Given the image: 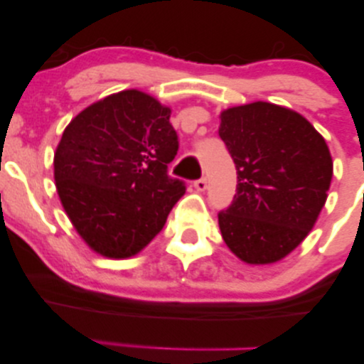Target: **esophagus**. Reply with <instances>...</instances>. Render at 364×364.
<instances>
[{"mask_svg": "<svg viewBox=\"0 0 364 364\" xmlns=\"http://www.w3.org/2000/svg\"><path fill=\"white\" fill-rule=\"evenodd\" d=\"M196 191H205L207 190V178H200L193 183Z\"/></svg>", "mask_w": 364, "mask_h": 364, "instance_id": "34e87169", "label": "esophagus"}]
</instances>
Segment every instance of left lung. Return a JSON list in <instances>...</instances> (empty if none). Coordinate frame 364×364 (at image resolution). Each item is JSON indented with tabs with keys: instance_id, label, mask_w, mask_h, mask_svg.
<instances>
[{
	"instance_id": "8db88e82",
	"label": "left lung",
	"mask_w": 364,
	"mask_h": 364,
	"mask_svg": "<svg viewBox=\"0 0 364 364\" xmlns=\"http://www.w3.org/2000/svg\"><path fill=\"white\" fill-rule=\"evenodd\" d=\"M219 136L237 173L235 200L219 212L225 245L246 263L281 260L325 205L333 168L327 144L301 114L262 101L225 109Z\"/></svg>"
}]
</instances>
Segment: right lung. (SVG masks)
I'll list each match as a JSON object with an SVG mask.
<instances>
[{
	"instance_id": "obj_1",
	"label": "right lung",
	"mask_w": 364,
	"mask_h": 364,
	"mask_svg": "<svg viewBox=\"0 0 364 364\" xmlns=\"http://www.w3.org/2000/svg\"><path fill=\"white\" fill-rule=\"evenodd\" d=\"M171 109L140 90H123L75 116L54 154L63 208L94 252L128 258L164 228L185 195L171 178L178 154Z\"/></svg>"
}]
</instances>
